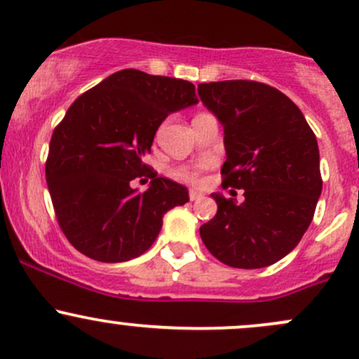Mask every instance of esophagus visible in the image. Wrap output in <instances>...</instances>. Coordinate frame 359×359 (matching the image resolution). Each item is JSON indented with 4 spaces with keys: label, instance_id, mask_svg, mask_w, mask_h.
Instances as JSON below:
<instances>
[{
    "label": "esophagus",
    "instance_id": "esophagus-1",
    "mask_svg": "<svg viewBox=\"0 0 359 359\" xmlns=\"http://www.w3.org/2000/svg\"><path fill=\"white\" fill-rule=\"evenodd\" d=\"M188 195H190L191 202H195V200H200L203 196L202 194H200V191H196V190H190V194H188Z\"/></svg>",
    "mask_w": 359,
    "mask_h": 359
}]
</instances>
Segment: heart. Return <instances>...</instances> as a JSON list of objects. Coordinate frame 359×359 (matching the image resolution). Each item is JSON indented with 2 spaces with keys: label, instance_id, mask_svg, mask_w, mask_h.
<instances>
[{
  "label": "heart",
  "instance_id": "obj_1",
  "mask_svg": "<svg viewBox=\"0 0 359 359\" xmlns=\"http://www.w3.org/2000/svg\"><path fill=\"white\" fill-rule=\"evenodd\" d=\"M176 175L180 176V178L187 180V181H191V183H196L198 181V172L196 171H188V169H180Z\"/></svg>",
  "mask_w": 359,
  "mask_h": 359
}]
</instances>
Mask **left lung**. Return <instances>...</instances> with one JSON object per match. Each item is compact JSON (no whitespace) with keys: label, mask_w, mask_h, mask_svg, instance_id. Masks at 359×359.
<instances>
[{"label":"left lung","mask_w":359,"mask_h":359,"mask_svg":"<svg viewBox=\"0 0 359 359\" xmlns=\"http://www.w3.org/2000/svg\"><path fill=\"white\" fill-rule=\"evenodd\" d=\"M203 106L224 126V187L245 202L212 194L217 214L200 227L207 250L236 269H262L294 250L322 194L315 133L287 95L253 80L200 83Z\"/></svg>","instance_id":"8db88e82"}]
</instances>
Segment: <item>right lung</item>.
Instances as JSON below:
<instances>
[{
    "mask_svg": "<svg viewBox=\"0 0 359 359\" xmlns=\"http://www.w3.org/2000/svg\"><path fill=\"white\" fill-rule=\"evenodd\" d=\"M196 102L191 82L126 68L68 107L53 132L46 181L61 231L80 253L106 264L140 257L165 212L190 200L144 157L161 123ZM142 175L153 181L138 194L129 181Z\"/></svg>",
    "mask_w": 359,
    "mask_h": 359,
    "instance_id": "1",
    "label": "right lung"
}]
</instances>
